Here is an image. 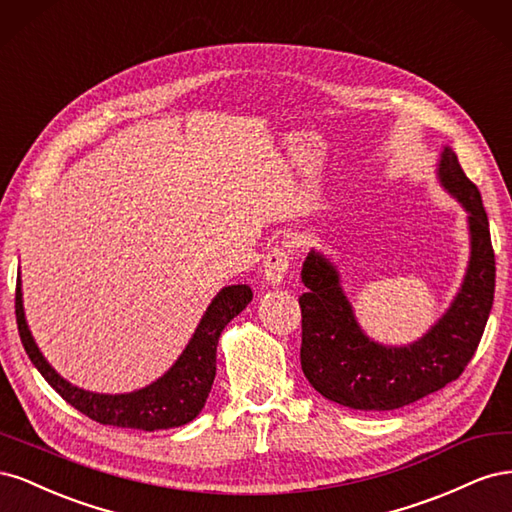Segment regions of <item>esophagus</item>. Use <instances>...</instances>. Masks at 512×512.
<instances>
[{"instance_id":"34e87169","label":"esophagus","mask_w":512,"mask_h":512,"mask_svg":"<svg viewBox=\"0 0 512 512\" xmlns=\"http://www.w3.org/2000/svg\"><path fill=\"white\" fill-rule=\"evenodd\" d=\"M288 262H290L288 254L282 250V247H273L265 258V265H262V282L271 288L280 286L288 271Z\"/></svg>"}]
</instances>
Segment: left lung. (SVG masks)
<instances>
[{
    "label": "left lung",
    "instance_id": "8db88e82",
    "mask_svg": "<svg viewBox=\"0 0 512 512\" xmlns=\"http://www.w3.org/2000/svg\"><path fill=\"white\" fill-rule=\"evenodd\" d=\"M436 175L468 213L470 260L451 305L416 342L386 346L371 339L331 258L312 250L303 262L301 367L309 384L339 406L382 412L414 404L457 380L483 337L495 290L487 213L451 147L440 151Z\"/></svg>",
    "mask_w": 512,
    "mask_h": 512
}]
</instances>
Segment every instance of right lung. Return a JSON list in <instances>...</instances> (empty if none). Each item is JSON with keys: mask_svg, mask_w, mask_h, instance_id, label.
<instances>
[{"mask_svg": "<svg viewBox=\"0 0 512 512\" xmlns=\"http://www.w3.org/2000/svg\"><path fill=\"white\" fill-rule=\"evenodd\" d=\"M250 301L252 288L247 284L224 286L209 303L188 346L179 354L173 367L158 380L143 386V389L117 395L79 389V386H74L66 378H61L51 363L44 359L25 320L21 271L17 277L14 309H17L19 335L27 356L32 359L42 378L70 406L102 425L156 431L190 423L205 408L215 378V352H218L220 335L226 329V324L239 316Z\"/></svg>", "mask_w": 512, "mask_h": 512, "instance_id": "right-lung-1", "label": "right lung"}]
</instances>
